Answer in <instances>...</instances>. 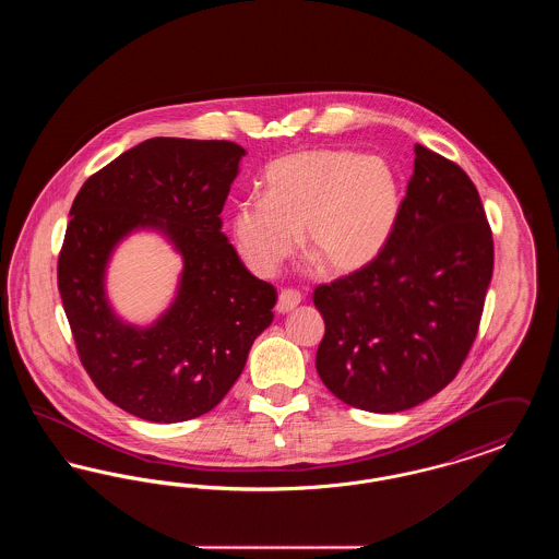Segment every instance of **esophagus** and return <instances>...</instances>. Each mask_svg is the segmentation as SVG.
Returning <instances> with one entry per match:
<instances>
[{"mask_svg":"<svg viewBox=\"0 0 559 559\" xmlns=\"http://www.w3.org/2000/svg\"><path fill=\"white\" fill-rule=\"evenodd\" d=\"M301 301V293L295 292V289H283L278 293V304H276V312L278 314H287L295 310Z\"/></svg>","mask_w":559,"mask_h":559,"instance_id":"1","label":"esophagus"}]
</instances>
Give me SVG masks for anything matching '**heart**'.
Returning <instances> with one entry per match:
<instances>
[{"label": "heart", "mask_w": 559, "mask_h": 559, "mask_svg": "<svg viewBox=\"0 0 559 559\" xmlns=\"http://www.w3.org/2000/svg\"><path fill=\"white\" fill-rule=\"evenodd\" d=\"M262 197L240 201L230 233L245 264L272 276L295 249L331 274L372 264L396 228L400 190L392 167L352 151H301L272 160Z\"/></svg>", "instance_id": "heart-1"}]
</instances>
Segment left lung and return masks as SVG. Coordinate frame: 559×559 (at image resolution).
I'll return each mask as SVG.
<instances>
[{
	"mask_svg": "<svg viewBox=\"0 0 559 559\" xmlns=\"http://www.w3.org/2000/svg\"><path fill=\"white\" fill-rule=\"evenodd\" d=\"M492 230L469 176L415 144L399 222L379 258L314 289L322 383L371 413L413 408L447 388L478 335Z\"/></svg>",
	"mask_w": 559,
	"mask_h": 559,
	"instance_id": "left-lung-1",
	"label": "left lung"
}]
</instances>
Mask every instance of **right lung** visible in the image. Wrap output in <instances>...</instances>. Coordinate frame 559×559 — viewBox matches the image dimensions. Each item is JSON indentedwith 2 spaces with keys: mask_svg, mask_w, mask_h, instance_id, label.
Here are the masks:
<instances>
[{
  "mask_svg": "<svg viewBox=\"0 0 559 559\" xmlns=\"http://www.w3.org/2000/svg\"><path fill=\"white\" fill-rule=\"evenodd\" d=\"M245 151L228 140L151 138L81 187L58 253V292L98 392L155 424L210 413L274 319L276 289L242 266L222 233ZM163 229L186 258L181 292L151 330L117 320L104 297L111 247L133 227Z\"/></svg>",
  "mask_w": 559,
  "mask_h": 559,
  "instance_id": "obj_1",
  "label": "right lung"
}]
</instances>
